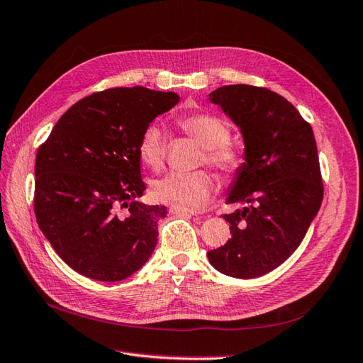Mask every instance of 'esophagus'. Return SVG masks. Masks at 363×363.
I'll return each instance as SVG.
<instances>
[{
	"label": "esophagus",
	"mask_w": 363,
	"mask_h": 363,
	"mask_svg": "<svg viewBox=\"0 0 363 363\" xmlns=\"http://www.w3.org/2000/svg\"><path fill=\"white\" fill-rule=\"evenodd\" d=\"M168 212H170L172 215H196V212H193V210H187V208H182V207H176V206H172L170 208H168Z\"/></svg>",
	"instance_id": "34e87169"
}]
</instances>
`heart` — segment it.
<instances>
[{"instance_id":"b5f03b06","label":"heart","mask_w":363,"mask_h":363,"mask_svg":"<svg viewBox=\"0 0 363 363\" xmlns=\"http://www.w3.org/2000/svg\"><path fill=\"white\" fill-rule=\"evenodd\" d=\"M181 126L204 147L206 155L202 156V161H207V164L225 173L238 170L241 157L229 143L230 130L220 117L204 113L190 114L181 119ZM138 155L142 164L153 170H161L164 167L165 140L157 125L151 123L143 130L139 139ZM215 189L216 181L213 174L206 170L191 173L173 172L153 184V195L165 204L198 210L208 204Z\"/></svg>"}]
</instances>
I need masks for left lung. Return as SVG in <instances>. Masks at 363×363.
<instances>
[{"instance_id": "1", "label": "left lung", "mask_w": 363, "mask_h": 363, "mask_svg": "<svg viewBox=\"0 0 363 363\" xmlns=\"http://www.w3.org/2000/svg\"><path fill=\"white\" fill-rule=\"evenodd\" d=\"M208 97L240 128L244 162L227 196L242 206L224 215L232 238L207 257L224 275L255 278L296 252L322 206L315 138L296 106L267 88L227 85Z\"/></svg>"}]
</instances>
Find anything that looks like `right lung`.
<instances>
[{"mask_svg":"<svg viewBox=\"0 0 363 363\" xmlns=\"http://www.w3.org/2000/svg\"><path fill=\"white\" fill-rule=\"evenodd\" d=\"M176 92L142 86L94 92L58 119L35 161L40 230L65 263L97 281H121L147 263L165 206L139 201V139Z\"/></svg>","mask_w":363,"mask_h":363,"instance_id":"add662e5","label":"right lung"}]
</instances>
